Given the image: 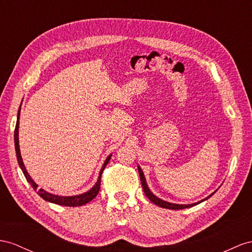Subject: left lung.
I'll use <instances>...</instances> for the list:
<instances>
[{"label":"left lung","instance_id":"left-lung-1","mask_svg":"<svg viewBox=\"0 0 252 252\" xmlns=\"http://www.w3.org/2000/svg\"><path fill=\"white\" fill-rule=\"evenodd\" d=\"M138 172H139V177H140V181H141V185H143V189H144V191L146 193V196L148 197V199L150 200V201H152L154 204H157L158 206H160V208H164V209H170V210H182V209H188V208H191V206H195L199 203L203 202L204 200L209 199L210 197H212L213 195H214L215 191L211 193V195L209 197H206L202 200H200V201L196 202V203H191V204H176V203H171V202H167L165 201V200H162L158 198L156 195H153L152 191L149 189V188H148L147 185V182H146V179H145V176H144V172L143 170H141L140 167L138 166Z\"/></svg>","mask_w":252,"mask_h":252}]
</instances>
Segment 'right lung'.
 <instances>
[{
  "mask_svg": "<svg viewBox=\"0 0 252 252\" xmlns=\"http://www.w3.org/2000/svg\"><path fill=\"white\" fill-rule=\"evenodd\" d=\"M20 111H21V106L19 108L18 111V116H17V125H16V128H15V148H16V154H17V159H18V163L19 166H20V168L22 170V172L24 173V177L25 179L28 180V182L32 185V188H33L38 195H39L43 200H46V201L49 202H52L55 204H60V205H63V206H81L88 203L89 201H92V200L98 195V192L100 190V185H101V176H102V172L104 170L105 166L107 165V163L109 162V159H111V156H108L107 158L104 160V164H103L102 168L100 170L99 173V178H98V181L95 182V184L94 185L93 189H90L88 191L81 193V195H76V196H57V195H53V193H50L48 191H46L44 189H38V185L33 181V179H32L29 175V172L25 169V166L23 164V160L21 158V153H20V148H19V119H20Z\"/></svg>",
  "mask_w": 252,
  "mask_h": 252,
  "instance_id": "1",
  "label": "right lung"
}]
</instances>
